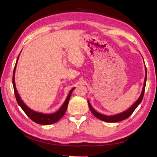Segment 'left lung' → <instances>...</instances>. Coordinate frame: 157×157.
<instances>
[{
    "mask_svg": "<svg viewBox=\"0 0 157 157\" xmlns=\"http://www.w3.org/2000/svg\"><path fill=\"white\" fill-rule=\"evenodd\" d=\"M146 78H147V70H146V76H145L144 83V87H143V89H142V94H141V95H140V96L138 98V100H137L135 102V103L133 104L132 106L129 108V109L127 110L126 111L123 112V113L115 114V115H113V116H106V115L100 114V113H98V112L95 111L94 109V108H93V107L91 106L90 102H89V100H88V104H89V109H90L91 112L95 117H97L98 119H99L100 120H101L103 121H105V122L116 123V122H119V121H123V120L127 119V118L130 117V115L133 113V111L136 110V108L137 107V105H138L140 103H141L142 101L144 94V91H145Z\"/></svg>",
    "mask_w": 157,
    "mask_h": 157,
    "instance_id": "left-lung-1",
    "label": "left lung"
}]
</instances>
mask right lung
Segmentation results:
<instances>
[{
  "label": "right lung",
  "mask_w": 157,
  "mask_h": 157,
  "mask_svg": "<svg viewBox=\"0 0 157 157\" xmlns=\"http://www.w3.org/2000/svg\"><path fill=\"white\" fill-rule=\"evenodd\" d=\"M20 54H19V56H20ZM19 56L17 57V61H16V63H15V66L14 67V70H13V85L14 93H15V98H16V100H17V104L21 108V109L24 110V113L26 114L27 116L29 117L32 121H33L35 123H36L38 124H44V125H47V124H51L56 123L57 121H58L61 119V118L63 116V114H65L66 111L67 110V108H68V102L70 100V96H71L72 92L75 89V87H74L73 89H72L71 90H70L65 102L62 105V107L59 108V110L58 111H57L56 113L47 114L37 113V112H35L33 110H31L30 108H28L27 105L24 103V101L21 100V99L20 98V95H19L17 89H16V87H15V69H16V65H17V60L19 58Z\"/></svg>",
  "instance_id": "1"
}]
</instances>
